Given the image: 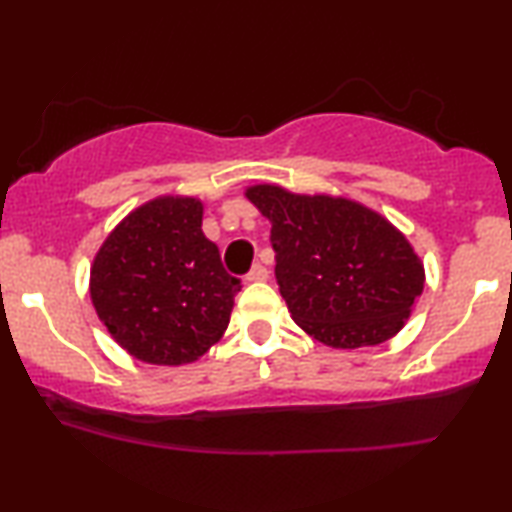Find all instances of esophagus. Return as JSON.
Instances as JSON below:
<instances>
[{"mask_svg":"<svg viewBox=\"0 0 512 512\" xmlns=\"http://www.w3.org/2000/svg\"><path fill=\"white\" fill-rule=\"evenodd\" d=\"M268 268H265V265H261V263H256L254 268L249 270V275H247V282H265V279H268Z\"/></svg>","mask_w":512,"mask_h":512,"instance_id":"34e87169","label":"esophagus"}]
</instances>
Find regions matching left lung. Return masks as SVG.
I'll list each match as a JSON object with an SVG mask.
<instances>
[{
    "label": "left lung",
    "mask_w": 512,
    "mask_h": 512,
    "mask_svg": "<svg viewBox=\"0 0 512 512\" xmlns=\"http://www.w3.org/2000/svg\"><path fill=\"white\" fill-rule=\"evenodd\" d=\"M272 223L275 275L291 319L333 349L394 338L424 289V263L382 214L349 198L249 186Z\"/></svg>",
    "instance_id": "1"
}]
</instances>
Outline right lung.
<instances>
[{
    "label": "right lung",
    "instance_id": "obj_1",
    "mask_svg": "<svg viewBox=\"0 0 512 512\" xmlns=\"http://www.w3.org/2000/svg\"><path fill=\"white\" fill-rule=\"evenodd\" d=\"M202 202L160 195L132 209L90 265V300L118 345L153 366L198 361L226 333L240 279L202 233Z\"/></svg>",
    "mask_w": 512,
    "mask_h": 512
}]
</instances>
